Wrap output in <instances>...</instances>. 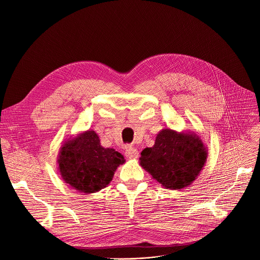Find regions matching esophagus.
<instances>
[{
	"instance_id": "obj_1",
	"label": "esophagus",
	"mask_w": 260,
	"mask_h": 260,
	"mask_svg": "<svg viewBox=\"0 0 260 260\" xmlns=\"http://www.w3.org/2000/svg\"><path fill=\"white\" fill-rule=\"evenodd\" d=\"M125 156L128 159H137L139 157V152L133 146H126L125 148Z\"/></svg>"
}]
</instances>
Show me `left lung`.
<instances>
[{"label":"left lung","instance_id":"obj_1","mask_svg":"<svg viewBox=\"0 0 260 260\" xmlns=\"http://www.w3.org/2000/svg\"><path fill=\"white\" fill-rule=\"evenodd\" d=\"M208 147L192 131L163 128L155 144L141 152L140 166L153 179L169 189H181L192 184L203 170Z\"/></svg>","mask_w":260,"mask_h":260}]
</instances>
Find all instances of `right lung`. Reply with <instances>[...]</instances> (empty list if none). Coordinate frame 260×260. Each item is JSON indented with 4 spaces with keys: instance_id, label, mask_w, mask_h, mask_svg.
<instances>
[{
    "instance_id": "obj_1",
    "label": "right lung",
    "mask_w": 260,
    "mask_h": 260,
    "mask_svg": "<svg viewBox=\"0 0 260 260\" xmlns=\"http://www.w3.org/2000/svg\"><path fill=\"white\" fill-rule=\"evenodd\" d=\"M124 157L111 147H103L94 131H85L67 139L59 151L58 170L62 179L80 193H95L113 180Z\"/></svg>"
}]
</instances>
